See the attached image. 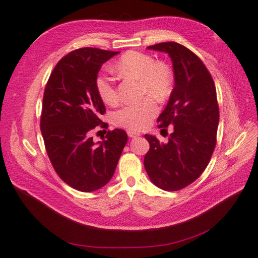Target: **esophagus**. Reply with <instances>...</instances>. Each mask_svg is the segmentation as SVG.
I'll use <instances>...</instances> for the list:
<instances>
[{"label": "esophagus", "mask_w": 258, "mask_h": 258, "mask_svg": "<svg viewBox=\"0 0 258 258\" xmlns=\"http://www.w3.org/2000/svg\"><path fill=\"white\" fill-rule=\"evenodd\" d=\"M127 135L130 136V138H136V136H140L141 134H140L139 132H135V131L128 130V131H127Z\"/></svg>", "instance_id": "esophagus-1"}]
</instances>
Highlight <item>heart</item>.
<instances>
[{"mask_svg": "<svg viewBox=\"0 0 258 258\" xmlns=\"http://www.w3.org/2000/svg\"><path fill=\"white\" fill-rule=\"evenodd\" d=\"M113 70L120 77L140 80L141 94L149 95L138 103L125 105L116 110L113 114V123L132 131L148 127L159 112V106L154 99L163 102L172 93L174 86L172 69L163 61H155L151 54L127 51L120 55L113 66ZM95 87L99 98L106 105L114 106L118 103L117 87L109 76L99 74Z\"/></svg>", "mask_w": 258, "mask_h": 258, "instance_id": "b5f03b06", "label": "heart"}]
</instances>
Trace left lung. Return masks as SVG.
<instances>
[{"mask_svg":"<svg viewBox=\"0 0 258 258\" xmlns=\"http://www.w3.org/2000/svg\"><path fill=\"white\" fill-rule=\"evenodd\" d=\"M149 49L170 55L174 88L159 116V128L173 126L168 143L145 135L150 150L144 168L150 180L165 191H178L196 181L214 153L219 123V106L214 79L201 59L184 45L162 42Z\"/></svg>","mask_w":258,"mask_h":258,"instance_id":"8db88e82","label":"left lung"}]
</instances>
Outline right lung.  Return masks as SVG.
<instances>
[{
	"label": "right lung",
	"mask_w": 258,
	"mask_h": 258,
	"mask_svg": "<svg viewBox=\"0 0 258 258\" xmlns=\"http://www.w3.org/2000/svg\"><path fill=\"white\" fill-rule=\"evenodd\" d=\"M97 48H80L55 64L45 85L40 128L44 146L59 178L72 188L90 192L112 179L124 146L125 131H108L94 143L95 128H107L106 112L95 82L102 64L117 54Z\"/></svg>",
	"instance_id": "right-lung-1"
}]
</instances>
